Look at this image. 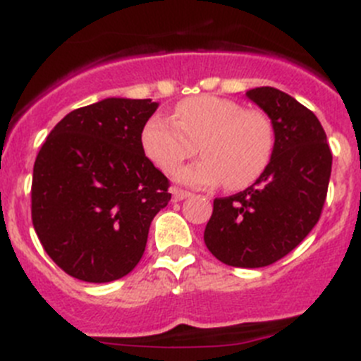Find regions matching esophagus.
Returning <instances> with one entry per match:
<instances>
[{"instance_id": "esophagus-1", "label": "esophagus", "mask_w": 361, "mask_h": 361, "mask_svg": "<svg viewBox=\"0 0 361 361\" xmlns=\"http://www.w3.org/2000/svg\"><path fill=\"white\" fill-rule=\"evenodd\" d=\"M170 192H172L173 196V202H180V200H185L191 196V192L184 191V189H179V188H172L170 189Z\"/></svg>"}]
</instances>
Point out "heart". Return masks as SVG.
<instances>
[{"mask_svg": "<svg viewBox=\"0 0 361 361\" xmlns=\"http://www.w3.org/2000/svg\"><path fill=\"white\" fill-rule=\"evenodd\" d=\"M145 156L170 173L195 152L202 159L182 166L176 180L191 188L244 189L269 166L276 145L272 121L262 110H245L233 99L214 94L192 96L177 103L173 121L156 114L140 133Z\"/></svg>", "mask_w": 361, "mask_h": 361, "instance_id": "obj_1", "label": "heart"}]
</instances>
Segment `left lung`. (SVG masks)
I'll use <instances>...</instances> for the list:
<instances>
[{
    "mask_svg": "<svg viewBox=\"0 0 361 361\" xmlns=\"http://www.w3.org/2000/svg\"><path fill=\"white\" fill-rule=\"evenodd\" d=\"M245 96L272 121V158L255 184L214 200L203 240L219 262L259 269L293 251L319 221L331 152L319 119L293 96L270 85Z\"/></svg>",
    "mask_w": 361,
    "mask_h": 361,
    "instance_id": "1",
    "label": "left lung"
}]
</instances>
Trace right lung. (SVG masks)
Returning a JSON list of instances; mask_svg holds the SVG:
<instances>
[{
	"instance_id": "obj_1",
	"label": "right lung",
	"mask_w": 361,
	"mask_h": 361,
	"mask_svg": "<svg viewBox=\"0 0 361 361\" xmlns=\"http://www.w3.org/2000/svg\"><path fill=\"white\" fill-rule=\"evenodd\" d=\"M158 106L105 98L66 114L42 145L31 217L45 252L68 276L110 283L140 262L152 219L172 198L140 144Z\"/></svg>"
}]
</instances>
